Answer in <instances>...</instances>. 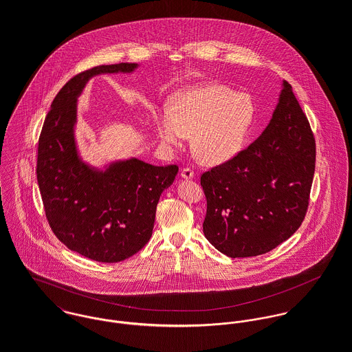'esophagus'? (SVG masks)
<instances>
[{
    "mask_svg": "<svg viewBox=\"0 0 352 352\" xmlns=\"http://www.w3.org/2000/svg\"><path fill=\"white\" fill-rule=\"evenodd\" d=\"M194 176H195V170L192 169V168H183V170H182V177L183 179H194Z\"/></svg>",
    "mask_w": 352,
    "mask_h": 352,
    "instance_id": "1",
    "label": "esophagus"
}]
</instances>
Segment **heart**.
<instances>
[{
    "instance_id": "1",
    "label": "heart",
    "mask_w": 352,
    "mask_h": 352,
    "mask_svg": "<svg viewBox=\"0 0 352 352\" xmlns=\"http://www.w3.org/2000/svg\"><path fill=\"white\" fill-rule=\"evenodd\" d=\"M254 118L245 95L223 85H207L182 94L172 101V112L157 119L161 140L173 146L192 137V151L207 165H218L237 155L245 145Z\"/></svg>"
}]
</instances>
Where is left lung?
Returning a JSON list of instances; mask_svg holds the SVG:
<instances>
[{
  "mask_svg": "<svg viewBox=\"0 0 352 352\" xmlns=\"http://www.w3.org/2000/svg\"><path fill=\"white\" fill-rule=\"evenodd\" d=\"M314 168L313 131L292 85L285 81L261 135L201 175L206 239L229 257L272 251L301 226Z\"/></svg>",
  "mask_w": 352,
  "mask_h": 352,
  "instance_id": "1",
  "label": "left lung"
}]
</instances>
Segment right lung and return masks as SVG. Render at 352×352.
I'll list each match as a JSON object with an SVG mask.
<instances>
[{
	"instance_id": "right-lung-1",
	"label": "right lung",
	"mask_w": 352,
	"mask_h": 352,
	"mask_svg": "<svg viewBox=\"0 0 352 352\" xmlns=\"http://www.w3.org/2000/svg\"><path fill=\"white\" fill-rule=\"evenodd\" d=\"M135 67L100 65L72 77L51 102L38 144L36 177L51 230L70 251L101 263L123 261L148 244L161 192L179 170L133 158L98 172L77 155V96L96 74Z\"/></svg>"
}]
</instances>
